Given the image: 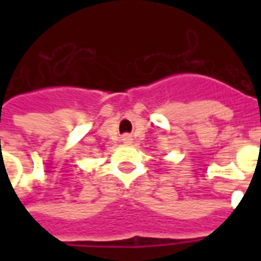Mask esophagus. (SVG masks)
<instances>
[{
	"label": "esophagus",
	"instance_id": "34e87169",
	"mask_svg": "<svg viewBox=\"0 0 261 261\" xmlns=\"http://www.w3.org/2000/svg\"><path fill=\"white\" fill-rule=\"evenodd\" d=\"M131 140H133V138H131L130 136H127V134H125V136H123V142H124V144H130Z\"/></svg>",
	"mask_w": 261,
	"mask_h": 261
}]
</instances>
